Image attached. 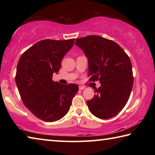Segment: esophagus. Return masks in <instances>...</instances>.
I'll return each instance as SVG.
<instances>
[{
    "instance_id": "1",
    "label": "esophagus",
    "mask_w": 155,
    "mask_h": 155,
    "mask_svg": "<svg viewBox=\"0 0 155 155\" xmlns=\"http://www.w3.org/2000/svg\"><path fill=\"white\" fill-rule=\"evenodd\" d=\"M79 90H85V87H83V86H79Z\"/></svg>"
}]
</instances>
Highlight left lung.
<instances>
[{"label": "left lung", "mask_w": 155, "mask_h": 155, "mask_svg": "<svg viewBox=\"0 0 155 155\" xmlns=\"http://www.w3.org/2000/svg\"><path fill=\"white\" fill-rule=\"evenodd\" d=\"M75 44L88 59L89 81L101 84L96 95L87 101L89 110L101 119L115 116L127 103L133 88L129 57L116 42L98 35L78 38Z\"/></svg>", "instance_id": "8db88e82"}]
</instances>
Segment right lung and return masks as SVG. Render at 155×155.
Segmentation results:
<instances>
[{"instance_id": "1", "label": "right lung", "mask_w": 155, "mask_h": 155, "mask_svg": "<svg viewBox=\"0 0 155 155\" xmlns=\"http://www.w3.org/2000/svg\"><path fill=\"white\" fill-rule=\"evenodd\" d=\"M74 40H41L27 49L18 63L15 83L22 103L43 121L55 122L65 116L78 91L76 84L61 85L52 78Z\"/></svg>"}]
</instances>
